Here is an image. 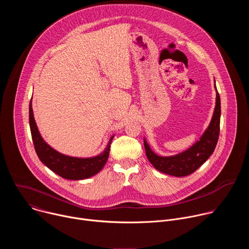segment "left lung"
Here are the masks:
<instances>
[{"instance_id": "left-lung-1", "label": "left lung", "mask_w": 249, "mask_h": 249, "mask_svg": "<svg viewBox=\"0 0 249 249\" xmlns=\"http://www.w3.org/2000/svg\"><path fill=\"white\" fill-rule=\"evenodd\" d=\"M214 86L216 89V105L214 113H213L208 128L190 148L174 156L161 157L157 155L151 149L147 143L146 138H144L147 158L157 170L176 177L186 176L198 169L214 153L219 139L221 119V99L217 90L216 82Z\"/></svg>"}]
</instances>
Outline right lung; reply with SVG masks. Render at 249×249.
Returning <instances> with one entry per match:
<instances>
[{"label":"right lung","instance_id":"1","mask_svg":"<svg viewBox=\"0 0 249 249\" xmlns=\"http://www.w3.org/2000/svg\"><path fill=\"white\" fill-rule=\"evenodd\" d=\"M32 97L29 102V126L33 145L39 160L49 169L70 180L87 179L97 174L105 165L109 157L110 145L114 135L110 137L106 148L97 156L78 158L64 155L48 145L39 133L32 110Z\"/></svg>","mask_w":249,"mask_h":249}]
</instances>
